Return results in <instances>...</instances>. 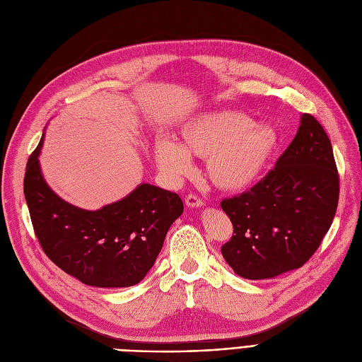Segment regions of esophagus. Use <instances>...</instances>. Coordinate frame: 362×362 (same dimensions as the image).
<instances>
[{
  "label": "esophagus",
  "mask_w": 362,
  "mask_h": 362,
  "mask_svg": "<svg viewBox=\"0 0 362 362\" xmlns=\"http://www.w3.org/2000/svg\"><path fill=\"white\" fill-rule=\"evenodd\" d=\"M185 204L188 206V208H202L203 206V200L199 199L197 196L194 194H188L185 197Z\"/></svg>",
  "instance_id": "1"
}]
</instances>
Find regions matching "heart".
I'll return each instance as SVG.
<instances>
[{"label": "heart", "mask_w": 362, "mask_h": 362, "mask_svg": "<svg viewBox=\"0 0 362 362\" xmlns=\"http://www.w3.org/2000/svg\"><path fill=\"white\" fill-rule=\"evenodd\" d=\"M280 146L275 128L237 110L199 115L178 131V144L158 141L154 158L169 178L192 172L190 158L206 159L209 181L222 192H245L259 181Z\"/></svg>", "instance_id": "b5f03b06"}]
</instances>
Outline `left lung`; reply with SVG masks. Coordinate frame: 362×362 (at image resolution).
<instances>
[{
	"label": "left lung",
	"mask_w": 362,
	"mask_h": 362,
	"mask_svg": "<svg viewBox=\"0 0 362 362\" xmlns=\"http://www.w3.org/2000/svg\"><path fill=\"white\" fill-rule=\"evenodd\" d=\"M339 202L332 143L318 120L300 116L293 141L269 174L221 208L234 235L221 247L240 277L274 279L300 268L329 231Z\"/></svg>",
	"instance_id": "1"
}]
</instances>
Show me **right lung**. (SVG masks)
I'll list each match as a JSON object with an SVG mask.
<instances>
[{
	"label": "right lung",
	"instance_id": "1",
	"mask_svg": "<svg viewBox=\"0 0 362 362\" xmlns=\"http://www.w3.org/2000/svg\"><path fill=\"white\" fill-rule=\"evenodd\" d=\"M38 147L25 174V199L45 255L81 283L94 287L139 284L154 265L169 227L184 211L177 193L147 182L97 211L59 197L42 177Z\"/></svg>",
	"mask_w": 362,
	"mask_h": 362
}]
</instances>
